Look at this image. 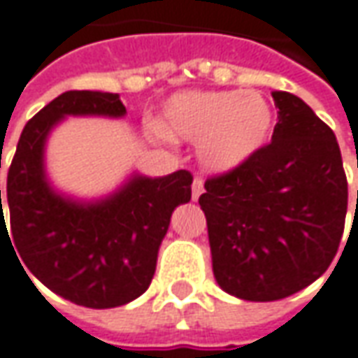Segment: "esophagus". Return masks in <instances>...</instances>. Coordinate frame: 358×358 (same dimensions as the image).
Instances as JSON below:
<instances>
[{
    "mask_svg": "<svg viewBox=\"0 0 358 358\" xmlns=\"http://www.w3.org/2000/svg\"><path fill=\"white\" fill-rule=\"evenodd\" d=\"M202 192H204V180L196 176L194 182H192V200H198Z\"/></svg>",
    "mask_w": 358,
    "mask_h": 358,
    "instance_id": "obj_1",
    "label": "esophagus"
}]
</instances>
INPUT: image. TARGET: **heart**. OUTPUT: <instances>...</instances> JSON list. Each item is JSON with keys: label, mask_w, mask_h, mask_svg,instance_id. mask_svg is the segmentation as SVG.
Masks as SVG:
<instances>
[{"label": "heart", "mask_w": 358, "mask_h": 358, "mask_svg": "<svg viewBox=\"0 0 358 358\" xmlns=\"http://www.w3.org/2000/svg\"><path fill=\"white\" fill-rule=\"evenodd\" d=\"M156 128L166 138L198 142L204 166L226 172L266 144L272 110L258 92H180L164 106Z\"/></svg>", "instance_id": "heart-1"}]
</instances>
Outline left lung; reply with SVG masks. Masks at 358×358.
I'll use <instances>...</instances> for the list:
<instances>
[{
	"instance_id": "left-lung-1",
	"label": "left lung",
	"mask_w": 358,
	"mask_h": 358,
	"mask_svg": "<svg viewBox=\"0 0 358 358\" xmlns=\"http://www.w3.org/2000/svg\"><path fill=\"white\" fill-rule=\"evenodd\" d=\"M272 98L278 122L271 142L210 176L198 200L218 285L257 303L287 299L327 272L349 202L333 130L294 94Z\"/></svg>"
}]
</instances>
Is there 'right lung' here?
I'll list each match as a JSON object with an SVG mask.
<instances>
[{
    "label": "right lung",
    "mask_w": 358,
    "mask_h": 358,
    "mask_svg": "<svg viewBox=\"0 0 358 358\" xmlns=\"http://www.w3.org/2000/svg\"><path fill=\"white\" fill-rule=\"evenodd\" d=\"M86 114L117 117L126 108L117 94L71 90L25 124L8 170L9 232L0 190V244L1 236L13 241V255L24 260L20 266L66 301L112 308L148 290L170 216L192 198V174L134 176L96 204L57 196L43 176L45 138L64 116Z\"/></svg>",
    "instance_id": "1"
}]
</instances>
